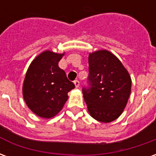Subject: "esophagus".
I'll use <instances>...</instances> for the list:
<instances>
[{
  "instance_id": "34e87169",
  "label": "esophagus",
  "mask_w": 156,
  "mask_h": 156,
  "mask_svg": "<svg viewBox=\"0 0 156 156\" xmlns=\"http://www.w3.org/2000/svg\"><path fill=\"white\" fill-rule=\"evenodd\" d=\"M73 83H74V85L76 88H78V87H79V81H78V80H75Z\"/></svg>"
}]
</instances>
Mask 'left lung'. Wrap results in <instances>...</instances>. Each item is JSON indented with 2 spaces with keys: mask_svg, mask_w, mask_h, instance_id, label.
Masks as SVG:
<instances>
[{
  "mask_svg": "<svg viewBox=\"0 0 156 156\" xmlns=\"http://www.w3.org/2000/svg\"><path fill=\"white\" fill-rule=\"evenodd\" d=\"M88 87L83 88L89 115L109 123L119 117L131 93V78L119 58L107 50L88 56Z\"/></svg>",
  "mask_w": 156,
  "mask_h": 156,
  "instance_id": "obj_1",
  "label": "left lung"
}]
</instances>
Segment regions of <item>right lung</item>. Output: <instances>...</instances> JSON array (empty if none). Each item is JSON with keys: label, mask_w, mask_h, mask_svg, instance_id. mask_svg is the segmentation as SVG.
I'll use <instances>...</instances> for the list:
<instances>
[{"label": "right lung", "mask_w": 156, "mask_h": 156, "mask_svg": "<svg viewBox=\"0 0 156 156\" xmlns=\"http://www.w3.org/2000/svg\"><path fill=\"white\" fill-rule=\"evenodd\" d=\"M64 53L44 51L32 62L26 73L22 94L26 104L39 117L50 119L61 111L75 88L58 67Z\"/></svg>", "instance_id": "right-lung-1"}]
</instances>
